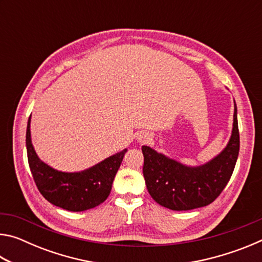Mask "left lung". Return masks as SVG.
<instances>
[{
  "instance_id": "1",
  "label": "left lung",
  "mask_w": 262,
  "mask_h": 262,
  "mask_svg": "<svg viewBox=\"0 0 262 262\" xmlns=\"http://www.w3.org/2000/svg\"><path fill=\"white\" fill-rule=\"evenodd\" d=\"M142 152L145 185L157 203L177 211L210 205L227 186L236 166L239 154L236 103L231 139L227 148L205 165H183L147 145L142 147Z\"/></svg>"
}]
</instances>
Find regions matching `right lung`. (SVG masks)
Instances as JSON below:
<instances>
[{"label": "right lung", "instance_id": "right-lung-1", "mask_svg": "<svg viewBox=\"0 0 262 262\" xmlns=\"http://www.w3.org/2000/svg\"><path fill=\"white\" fill-rule=\"evenodd\" d=\"M30 121L26 128V150L31 173L39 192L48 202L69 211H83L103 203L111 193L114 177L127 149L81 172H61L41 162L31 142Z\"/></svg>", "mask_w": 262, "mask_h": 262}]
</instances>
